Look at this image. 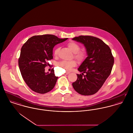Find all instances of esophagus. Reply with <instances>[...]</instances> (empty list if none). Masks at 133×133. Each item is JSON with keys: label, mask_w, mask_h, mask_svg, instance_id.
Segmentation results:
<instances>
[{"label": "esophagus", "mask_w": 133, "mask_h": 133, "mask_svg": "<svg viewBox=\"0 0 133 133\" xmlns=\"http://www.w3.org/2000/svg\"><path fill=\"white\" fill-rule=\"evenodd\" d=\"M69 73H70L69 72H66V73H65V75H68V74H69Z\"/></svg>", "instance_id": "obj_1"}]
</instances>
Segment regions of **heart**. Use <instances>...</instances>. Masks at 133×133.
I'll return each instance as SVG.
<instances>
[{
  "label": "heart",
  "mask_w": 133,
  "mask_h": 133,
  "mask_svg": "<svg viewBox=\"0 0 133 133\" xmlns=\"http://www.w3.org/2000/svg\"><path fill=\"white\" fill-rule=\"evenodd\" d=\"M67 46L70 49L71 51L74 53V57L79 61L83 60L85 57V54L83 52H80V47L77 43L74 42H70L68 43ZM60 48L57 47L55 49L54 52L55 56H57L58 54ZM58 65L59 67L62 68L67 71H70L73 67L76 66V62L75 60L71 61H62L58 63Z\"/></svg>",
  "instance_id": "obj_1"
}]
</instances>
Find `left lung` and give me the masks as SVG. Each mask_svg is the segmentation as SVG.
Segmentation results:
<instances>
[{"mask_svg":"<svg viewBox=\"0 0 133 133\" xmlns=\"http://www.w3.org/2000/svg\"><path fill=\"white\" fill-rule=\"evenodd\" d=\"M73 40L83 44L87 57L78 70L77 80L72 83L75 90L83 95L96 93L109 76L114 63L111 50L102 39L90 36H80ZM84 73L86 75L83 77Z\"/></svg>","mask_w":133,"mask_h":133,"instance_id":"1","label":"left lung"}]
</instances>
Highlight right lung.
Segmentation results:
<instances>
[{"instance_id": "1", "label": "right lung", "mask_w": 133, "mask_h": 133, "mask_svg": "<svg viewBox=\"0 0 133 133\" xmlns=\"http://www.w3.org/2000/svg\"><path fill=\"white\" fill-rule=\"evenodd\" d=\"M68 38L60 39L53 35L35 36L24 43L21 49L18 66L24 81L31 90L44 94L53 89L58 77L54 68L50 73L45 72L48 61L53 59L55 45Z\"/></svg>"}]
</instances>
